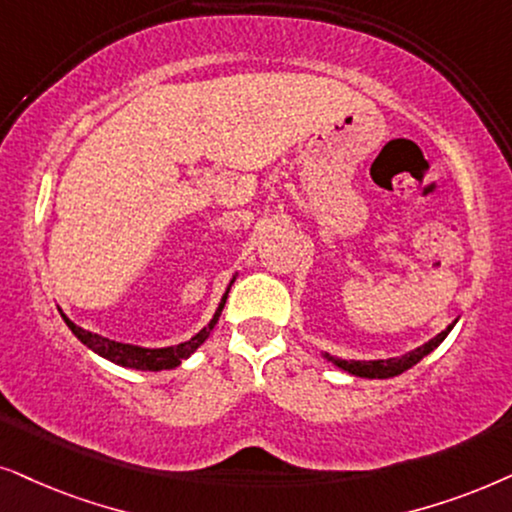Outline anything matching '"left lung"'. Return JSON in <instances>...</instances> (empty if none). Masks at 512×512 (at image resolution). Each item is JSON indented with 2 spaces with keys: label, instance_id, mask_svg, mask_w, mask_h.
Segmentation results:
<instances>
[{
  "label": "left lung",
  "instance_id": "1",
  "mask_svg": "<svg viewBox=\"0 0 512 512\" xmlns=\"http://www.w3.org/2000/svg\"><path fill=\"white\" fill-rule=\"evenodd\" d=\"M459 320V318H456ZM449 323L445 330L440 332V335H435L433 339H428L426 344L417 346V349L405 353V356L400 358H388V360H342V358H335L330 356V353H325V358L330 360V363H335L339 370L349 372V374H356V377H365V379H388V377H398V374H403L405 370H410L412 365H417L421 358H426L428 353L433 349H438V346L445 342V337L452 332V327L456 325Z\"/></svg>",
  "mask_w": 512,
  "mask_h": 512
}]
</instances>
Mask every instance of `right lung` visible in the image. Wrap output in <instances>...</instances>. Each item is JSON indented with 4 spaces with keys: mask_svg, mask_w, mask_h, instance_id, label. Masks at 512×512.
Wrapping results in <instances>:
<instances>
[{
    "mask_svg": "<svg viewBox=\"0 0 512 512\" xmlns=\"http://www.w3.org/2000/svg\"><path fill=\"white\" fill-rule=\"evenodd\" d=\"M236 281V276L231 278V283ZM229 283V288H231ZM229 288L224 292L220 304H217L215 309V316L210 318V323L203 327L201 332H196L192 339H187V342L182 344H175V346H163V349H145V346H133V344H121V342H114V339H107V337H100V335H93V332L84 330V327L74 325L70 318L65 316L63 311H60V316L67 323V327L72 330V335L79 339L81 344L88 346L93 353H98V356L112 360V363H117L121 367H133V370H147V372H159V370H173V367L182 365L185 360L192 356V353L199 349V346L206 342L210 330H213L217 320H220V313L224 309V302H227V295H229Z\"/></svg>",
    "mask_w": 512,
    "mask_h": 512,
    "instance_id": "1",
    "label": "right lung"
}]
</instances>
